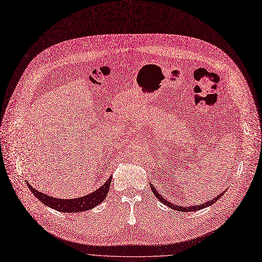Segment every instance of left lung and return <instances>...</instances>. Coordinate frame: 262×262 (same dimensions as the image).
Here are the masks:
<instances>
[{
  "instance_id": "left-lung-1",
  "label": "left lung",
  "mask_w": 262,
  "mask_h": 262,
  "mask_svg": "<svg viewBox=\"0 0 262 262\" xmlns=\"http://www.w3.org/2000/svg\"><path fill=\"white\" fill-rule=\"evenodd\" d=\"M150 186H151V189H152V191H153V194L155 195V197L161 201L162 203H164V204H166L167 207H169V208H171V209H173V210H176V211H181V212H194V211H198V210H201V209H204V208H207V207H210V206H212V204H214L216 201H217L222 196H223V194L225 192V190L222 192V194H220V195H217L216 197H214L212 200H210V201H208V202H206V203H202V204H195V206H190V207H183V206H177V204H173V203H171V202H169L167 199H165L161 194H159V192L156 190V188L152 185V184H150Z\"/></svg>"
}]
</instances>
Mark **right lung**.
<instances>
[{"label": "right lung", "instance_id": "1", "mask_svg": "<svg viewBox=\"0 0 262 262\" xmlns=\"http://www.w3.org/2000/svg\"><path fill=\"white\" fill-rule=\"evenodd\" d=\"M27 184H28V187L31 189L32 194L35 196L40 202H42L45 206H47L51 209H54L62 213H77V212H84V211L93 209L106 199L110 184H111V178H109L108 181L105 182V184L103 186H100L98 189L91 192V194H88L80 198H75V199L54 198V197L48 196V194H43V192L35 189L32 185H30L28 182Z\"/></svg>", "mask_w": 262, "mask_h": 262}]
</instances>
